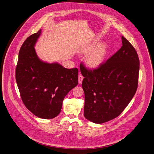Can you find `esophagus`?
Here are the masks:
<instances>
[{
	"label": "esophagus",
	"instance_id": "1",
	"mask_svg": "<svg viewBox=\"0 0 154 154\" xmlns=\"http://www.w3.org/2000/svg\"><path fill=\"white\" fill-rule=\"evenodd\" d=\"M79 83L80 84H81L82 83V82H83V79H84V77H83V75H82V74H79Z\"/></svg>",
	"mask_w": 154,
	"mask_h": 154
}]
</instances>
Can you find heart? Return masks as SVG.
I'll use <instances>...</instances> for the list:
<instances>
[{"label": "heart", "mask_w": 154, "mask_h": 154, "mask_svg": "<svg viewBox=\"0 0 154 154\" xmlns=\"http://www.w3.org/2000/svg\"><path fill=\"white\" fill-rule=\"evenodd\" d=\"M97 46L95 43H92L88 48H87L85 52H90ZM106 56V48L104 46L101 45L95 48L94 50L90 53L87 58V63L88 66L92 68L95 69L98 67L103 61Z\"/></svg>", "instance_id": "obj_1"}]
</instances>
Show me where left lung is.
Wrapping results in <instances>:
<instances>
[{"label":"left lung","mask_w":154,"mask_h":154,"mask_svg":"<svg viewBox=\"0 0 154 154\" xmlns=\"http://www.w3.org/2000/svg\"><path fill=\"white\" fill-rule=\"evenodd\" d=\"M117 52L97 68L80 66L84 77V117L101 124L119 116L135 94L138 87L140 60L135 48L123 36Z\"/></svg>","instance_id":"8db88e82"}]
</instances>
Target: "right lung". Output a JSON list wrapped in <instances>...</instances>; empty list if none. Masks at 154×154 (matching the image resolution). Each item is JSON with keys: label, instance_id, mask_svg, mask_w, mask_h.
<instances>
[{"label": "right lung", "instance_id": "right-lung-1", "mask_svg": "<svg viewBox=\"0 0 154 154\" xmlns=\"http://www.w3.org/2000/svg\"><path fill=\"white\" fill-rule=\"evenodd\" d=\"M41 30L26 38L19 53L16 80L24 106L35 116L51 119L61 111L65 96L79 83L77 68L43 62L34 46Z\"/></svg>", "mask_w": 154, "mask_h": 154}]
</instances>
